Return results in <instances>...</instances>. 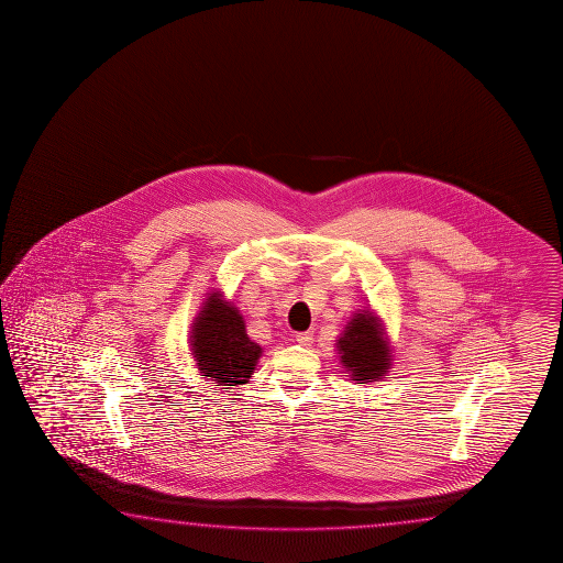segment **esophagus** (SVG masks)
<instances>
[{
    "instance_id": "esophagus-1",
    "label": "esophagus",
    "mask_w": 563,
    "mask_h": 563,
    "mask_svg": "<svg viewBox=\"0 0 563 563\" xmlns=\"http://www.w3.org/2000/svg\"><path fill=\"white\" fill-rule=\"evenodd\" d=\"M296 343L301 344V346H311V343H313V334L297 333L296 334Z\"/></svg>"
}]
</instances>
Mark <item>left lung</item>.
Segmentation results:
<instances>
[{
	"mask_svg": "<svg viewBox=\"0 0 563 563\" xmlns=\"http://www.w3.org/2000/svg\"><path fill=\"white\" fill-rule=\"evenodd\" d=\"M341 363L356 384L380 380L390 368V346L371 311L354 314L336 343Z\"/></svg>",
	"mask_w": 563,
	"mask_h": 563,
	"instance_id": "obj_1",
	"label": "left lung"
}]
</instances>
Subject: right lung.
I'll return each instance as SVG.
<instances>
[{
	"label": "right lung",
	"instance_id": "1",
	"mask_svg": "<svg viewBox=\"0 0 563 563\" xmlns=\"http://www.w3.org/2000/svg\"><path fill=\"white\" fill-rule=\"evenodd\" d=\"M191 346L200 374L217 386L246 384L262 354L260 344L250 341L239 309L219 294L205 301L192 324Z\"/></svg>",
	"mask_w": 563,
	"mask_h": 563
}]
</instances>
